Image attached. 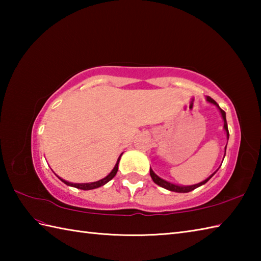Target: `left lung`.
Listing matches in <instances>:
<instances>
[{"label":"left lung","instance_id":"left-lung-1","mask_svg":"<svg viewBox=\"0 0 261 261\" xmlns=\"http://www.w3.org/2000/svg\"><path fill=\"white\" fill-rule=\"evenodd\" d=\"M206 101H207L208 103H211V104L215 105V107L219 109L220 113H221V116H222L223 122H224L223 129L225 130L226 139L229 140V130H228V123H226L225 112H224V111H223L222 109H221V108L219 107V104L216 103L213 98H211L210 96H206ZM225 150H226V146H225ZM224 156H225V154H224ZM223 159H224V158H223ZM215 173H216V171H215ZM215 173H213V174L211 175L210 177H207V178L205 179V180H203V181H201V182H198V184H195V185H188V186H181V185H176V184H173V182H170V181H167V180H165V179H163V178H160V177H159L158 175L154 174V173H153V170L150 168V176H151L152 180H153L154 182H156L157 185H159L160 187H163V188H166V190L171 191V192H176V193H188V192H192L193 190H195V188H197V187H199V186L204 185L205 182H207L211 178H212V176H213Z\"/></svg>","mask_w":261,"mask_h":261}]
</instances>
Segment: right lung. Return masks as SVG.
I'll use <instances>...</instances> for the list:
<instances>
[{
	"mask_svg": "<svg viewBox=\"0 0 261 261\" xmlns=\"http://www.w3.org/2000/svg\"><path fill=\"white\" fill-rule=\"evenodd\" d=\"M121 156H122V153L120 154V157L118 158V162H116V164L114 166V168L112 169V171H111V173L107 177H104V178L99 179L97 181H93V182H70V181L65 180L63 178H60L59 176H57V177H58L60 180H62L63 182H65V184L68 185V186L80 188V190H84V191L94 190V188H98V187L105 185V184H107V182H109L116 175V173H118V167H119V162H120V159H121Z\"/></svg>",
	"mask_w": 261,
	"mask_h": 261,
	"instance_id": "1",
	"label": "right lung"
}]
</instances>
